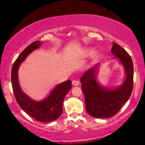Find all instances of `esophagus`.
I'll return each instance as SVG.
<instances>
[{"label": "esophagus", "instance_id": "obj_1", "mask_svg": "<svg viewBox=\"0 0 145 145\" xmlns=\"http://www.w3.org/2000/svg\"><path fill=\"white\" fill-rule=\"evenodd\" d=\"M72 84L73 86H78V84H79V82H78V80H73V81H72Z\"/></svg>", "mask_w": 145, "mask_h": 145}]
</instances>
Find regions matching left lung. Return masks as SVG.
Listing matches in <instances>:
<instances>
[{
  "instance_id": "obj_1",
  "label": "left lung",
  "mask_w": 145,
  "mask_h": 145,
  "mask_svg": "<svg viewBox=\"0 0 145 145\" xmlns=\"http://www.w3.org/2000/svg\"><path fill=\"white\" fill-rule=\"evenodd\" d=\"M111 53L123 65L126 78L120 87L107 89L96 80L95 72L99 64L88 70L80 78L85 97L86 110L96 118H108L117 114L131 97L134 84V67L132 58L118 44L113 42Z\"/></svg>"
}]
</instances>
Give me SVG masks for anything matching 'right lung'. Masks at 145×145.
<instances>
[{
  "label": "right lung",
  "mask_w": 145,
  "mask_h": 145,
  "mask_svg": "<svg viewBox=\"0 0 145 145\" xmlns=\"http://www.w3.org/2000/svg\"><path fill=\"white\" fill-rule=\"evenodd\" d=\"M42 43L35 41L24 49L14 61L11 70V84L17 103L26 113L40 122H50L59 118L63 113V103L67 93L72 88V81L68 80L58 84L42 101L36 102L24 93L18 81L19 66L29 54Z\"/></svg>",
  "instance_id": "obj_1"
}]
</instances>
